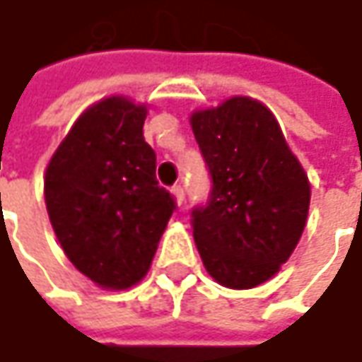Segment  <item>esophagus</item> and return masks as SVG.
I'll list each match as a JSON object with an SVG mask.
<instances>
[{"instance_id":"34e87169","label":"esophagus","mask_w":362,"mask_h":362,"mask_svg":"<svg viewBox=\"0 0 362 362\" xmlns=\"http://www.w3.org/2000/svg\"><path fill=\"white\" fill-rule=\"evenodd\" d=\"M173 196H175V200H177L179 206L185 202V189H183L181 185H175V187H173Z\"/></svg>"}]
</instances>
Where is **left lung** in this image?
<instances>
[{"instance_id":"8db88e82","label":"left lung","mask_w":362,"mask_h":362,"mask_svg":"<svg viewBox=\"0 0 362 362\" xmlns=\"http://www.w3.org/2000/svg\"><path fill=\"white\" fill-rule=\"evenodd\" d=\"M210 175L208 200L192 210L206 271L248 290L271 279L304 231L310 185L284 133L262 104L231 98L192 116Z\"/></svg>"}]
</instances>
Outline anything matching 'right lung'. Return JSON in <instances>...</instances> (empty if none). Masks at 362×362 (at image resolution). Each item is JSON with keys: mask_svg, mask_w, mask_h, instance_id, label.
<instances>
[{"mask_svg": "<svg viewBox=\"0 0 362 362\" xmlns=\"http://www.w3.org/2000/svg\"><path fill=\"white\" fill-rule=\"evenodd\" d=\"M144 120V106L102 100L74 122L45 173L47 214L60 246L83 275L110 290L131 288L148 273L177 210L156 181Z\"/></svg>", "mask_w": 362, "mask_h": 362, "instance_id": "add662e5", "label": "right lung"}]
</instances>
